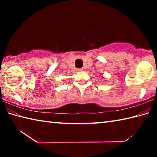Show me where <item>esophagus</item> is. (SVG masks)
Here are the masks:
<instances>
[{"label": "esophagus", "mask_w": 157, "mask_h": 157, "mask_svg": "<svg viewBox=\"0 0 157 157\" xmlns=\"http://www.w3.org/2000/svg\"><path fill=\"white\" fill-rule=\"evenodd\" d=\"M83 70H84L83 68H78V71H83Z\"/></svg>", "instance_id": "34e87169"}]
</instances>
